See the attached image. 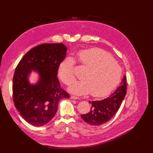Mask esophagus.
I'll list each match as a JSON object with an SVG mask.
<instances>
[{
  "mask_svg": "<svg viewBox=\"0 0 153 153\" xmlns=\"http://www.w3.org/2000/svg\"><path fill=\"white\" fill-rule=\"evenodd\" d=\"M70 99H72V100H76V99H78L79 98H78V97H75V96L71 95V96L70 97Z\"/></svg>",
  "mask_w": 153,
  "mask_h": 153,
  "instance_id": "1",
  "label": "esophagus"
}]
</instances>
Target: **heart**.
<instances>
[{
    "mask_svg": "<svg viewBox=\"0 0 153 153\" xmlns=\"http://www.w3.org/2000/svg\"><path fill=\"white\" fill-rule=\"evenodd\" d=\"M79 62L87 68L82 81L74 82L68 87L71 93L78 95L91 93L93 97L108 94L118 85L122 70L109 54L99 48L82 50L77 53ZM74 60L66 57L58 66V74L62 82L70 84L75 79Z\"/></svg>",
    "mask_w": 153,
    "mask_h": 153,
    "instance_id": "obj_1",
    "label": "heart"
}]
</instances>
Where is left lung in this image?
<instances>
[{
  "label": "left lung",
  "mask_w": 153,
  "mask_h": 153,
  "mask_svg": "<svg viewBox=\"0 0 153 153\" xmlns=\"http://www.w3.org/2000/svg\"><path fill=\"white\" fill-rule=\"evenodd\" d=\"M126 76H124L120 85L110 97L101 100L89 102L91 110L81 116L86 123L92 126H100L111 119L118 111L126 94Z\"/></svg>",
  "instance_id": "obj_1"
}]
</instances>
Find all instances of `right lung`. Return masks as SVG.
<instances>
[{
  "instance_id": "right-lung-1",
  "label": "right lung",
  "mask_w": 153,
  "mask_h": 153,
  "mask_svg": "<svg viewBox=\"0 0 153 153\" xmlns=\"http://www.w3.org/2000/svg\"><path fill=\"white\" fill-rule=\"evenodd\" d=\"M67 51L62 43L40 45L27 52L16 68L12 85L14 105L32 126L46 125L56 114L60 100L69 98L57 78L58 66ZM33 71L38 76L34 84L29 81Z\"/></svg>"
}]
</instances>
